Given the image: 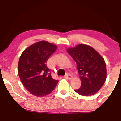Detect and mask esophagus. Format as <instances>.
<instances>
[{
  "mask_svg": "<svg viewBox=\"0 0 121 121\" xmlns=\"http://www.w3.org/2000/svg\"><path fill=\"white\" fill-rule=\"evenodd\" d=\"M64 77L66 79H67V80H71V79L72 78V76H71V74H66L65 76Z\"/></svg>",
  "mask_w": 121,
  "mask_h": 121,
  "instance_id": "esophagus-1",
  "label": "esophagus"
}]
</instances>
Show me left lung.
<instances>
[{
	"instance_id": "obj_1",
	"label": "left lung",
	"mask_w": 121,
	"mask_h": 121,
	"mask_svg": "<svg viewBox=\"0 0 121 121\" xmlns=\"http://www.w3.org/2000/svg\"><path fill=\"white\" fill-rule=\"evenodd\" d=\"M66 51L77 64L81 81V87L74 91L83 96L94 95L106 81V66L104 58L93 48L86 44H78Z\"/></svg>"
}]
</instances>
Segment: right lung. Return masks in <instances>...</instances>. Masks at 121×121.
Returning a JSON list of instances; mask_svg holds the SVG:
<instances>
[{"label": "right lung", "instance_id": "obj_1", "mask_svg": "<svg viewBox=\"0 0 121 121\" xmlns=\"http://www.w3.org/2000/svg\"><path fill=\"white\" fill-rule=\"evenodd\" d=\"M57 47L47 41H40L23 51L18 63V74L25 88L36 97H44L51 93L58 80L52 78L47 66L49 57Z\"/></svg>", "mask_w": 121, "mask_h": 121}]
</instances>
